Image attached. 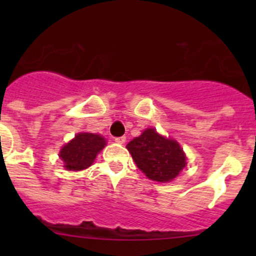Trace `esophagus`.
Masks as SVG:
<instances>
[{
  "mask_svg": "<svg viewBox=\"0 0 256 256\" xmlns=\"http://www.w3.org/2000/svg\"><path fill=\"white\" fill-rule=\"evenodd\" d=\"M125 141H126V138H125V136H120V138H115V142H116V144H125Z\"/></svg>",
  "mask_w": 256,
  "mask_h": 256,
  "instance_id": "obj_1",
  "label": "esophagus"
}]
</instances>
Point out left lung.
Listing matches in <instances>:
<instances>
[{"label":"left lung","instance_id":"8db88e82","mask_svg":"<svg viewBox=\"0 0 256 256\" xmlns=\"http://www.w3.org/2000/svg\"><path fill=\"white\" fill-rule=\"evenodd\" d=\"M126 148L147 178L157 182H171L187 166L180 144L160 135L154 128H146Z\"/></svg>","mask_w":256,"mask_h":256}]
</instances>
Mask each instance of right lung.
Instances as JSON below:
<instances>
[{
	"label": "right lung",
	"instance_id": "right-lung-1",
	"mask_svg": "<svg viewBox=\"0 0 256 256\" xmlns=\"http://www.w3.org/2000/svg\"><path fill=\"white\" fill-rule=\"evenodd\" d=\"M105 146L106 141L99 134L80 132L62 147L59 157L68 171H82L92 166L96 154Z\"/></svg>",
	"mask_w": 256,
	"mask_h": 256
}]
</instances>
